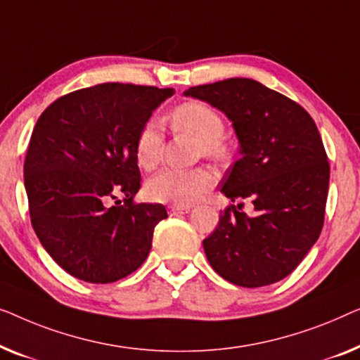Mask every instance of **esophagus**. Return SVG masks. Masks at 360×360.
<instances>
[{
	"instance_id": "obj_1",
	"label": "esophagus",
	"mask_w": 360,
	"mask_h": 360,
	"mask_svg": "<svg viewBox=\"0 0 360 360\" xmlns=\"http://www.w3.org/2000/svg\"><path fill=\"white\" fill-rule=\"evenodd\" d=\"M191 212L189 205H171L169 207V214L171 215H179V214H187Z\"/></svg>"
}]
</instances>
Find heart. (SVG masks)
I'll list each match as a JSON object with an SVG mask.
<instances>
[{
  "mask_svg": "<svg viewBox=\"0 0 360 360\" xmlns=\"http://www.w3.org/2000/svg\"><path fill=\"white\" fill-rule=\"evenodd\" d=\"M174 129L194 136L200 141V151L209 158H224L226 146L221 140L225 131L224 119L215 109L199 101H191L171 112ZM163 151V131L158 120L150 119L141 125L135 139V158L141 169H153L161 160ZM215 176L210 169H163L145 186L146 195L151 200L166 204L187 205L199 200L214 186Z\"/></svg>",
  "mask_w": 360,
  "mask_h": 360,
  "instance_id": "b5f03b06",
  "label": "heart"
}]
</instances>
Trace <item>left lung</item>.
Listing matches in <instances>:
<instances>
[{"mask_svg": "<svg viewBox=\"0 0 360 360\" xmlns=\"http://www.w3.org/2000/svg\"><path fill=\"white\" fill-rule=\"evenodd\" d=\"M231 120L241 158L229 169L221 192L231 202L204 240L217 274L240 287L279 282L300 264L325 221L330 163L310 114L250 78L189 88ZM250 198L255 215L240 212Z\"/></svg>", "mask_w": 360, "mask_h": 360, "instance_id": "1", "label": "left lung"}]
</instances>
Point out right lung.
<instances>
[{
  "mask_svg": "<svg viewBox=\"0 0 360 360\" xmlns=\"http://www.w3.org/2000/svg\"><path fill=\"white\" fill-rule=\"evenodd\" d=\"M171 88L103 83L53 101L35 124L24 161L30 221L57 264L91 283L143 264L161 204H135V139ZM124 197V204L107 202Z\"/></svg>",
  "mask_w": 360,
  "mask_h": 360,
  "instance_id": "obj_1",
  "label": "right lung"
}]
</instances>
